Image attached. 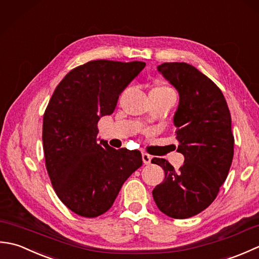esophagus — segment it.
<instances>
[{"mask_svg": "<svg viewBox=\"0 0 259 259\" xmlns=\"http://www.w3.org/2000/svg\"><path fill=\"white\" fill-rule=\"evenodd\" d=\"M142 161L145 164H150L151 163V157L148 155V153H142Z\"/></svg>", "mask_w": 259, "mask_h": 259, "instance_id": "obj_1", "label": "esophagus"}]
</instances>
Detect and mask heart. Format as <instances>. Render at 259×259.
<instances>
[{"mask_svg":"<svg viewBox=\"0 0 259 259\" xmlns=\"http://www.w3.org/2000/svg\"><path fill=\"white\" fill-rule=\"evenodd\" d=\"M151 91H171V90H170L167 87H157V88H155V89H152Z\"/></svg>","mask_w":259,"mask_h":259,"instance_id":"1","label":"heart"}]
</instances>
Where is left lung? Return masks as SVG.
<instances>
[{
    "mask_svg": "<svg viewBox=\"0 0 259 259\" xmlns=\"http://www.w3.org/2000/svg\"><path fill=\"white\" fill-rule=\"evenodd\" d=\"M157 69L179 93L174 124L185 161L176 171L166 159H152L164 171L152 196L161 212L185 219L205 210L227 178L234 157L232 117L221 89L195 67L167 62Z\"/></svg>",
    "mask_w": 259,
    "mask_h": 259,
    "instance_id": "1",
    "label": "left lung"
}]
</instances>
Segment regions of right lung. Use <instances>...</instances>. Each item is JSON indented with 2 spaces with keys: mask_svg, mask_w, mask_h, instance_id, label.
I'll use <instances>...</instances> for the list:
<instances>
[{
  "mask_svg": "<svg viewBox=\"0 0 259 259\" xmlns=\"http://www.w3.org/2000/svg\"><path fill=\"white\" fill-rule=\"evenodd\" d=\"M145 67L141 61H90L64 76L48 104L42 133L47 170L60 200L79 216L108 211L142 166L139 150H115L98 138V121L114 111L121 92Z\"/></svg>",
  "mask_w": 259,
  "mask_h": 259,
  "instance_id": "obj_1",
  "label": "right lung"
}]
</instances>
